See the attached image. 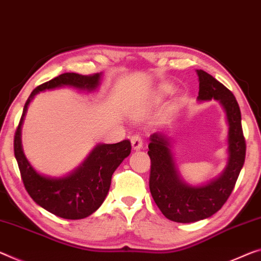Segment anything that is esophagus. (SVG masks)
I'll return each instance as SVG.
<instances>
[{"mask_svg": "<svg viewBox=\"0 0 261 261\" xmlns=\"http://www.w3.org/2000/svg\"><path fill=\"white\" fill-rule=\"evenodd\" d=\"M131 145L134 150H140L143 147V138L139 134L131 136Z\"/></svg>", "mask_w": 261, "mask_h": 261, "instance_id": "1", "label": "esophagus"}]
</instances>
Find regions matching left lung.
<instances>
[{
    "mask_svg": "<svg viewBox=\"0 0 261 261\" xmlns=\"http://www.w3.org/2000/svg\"><path fill=\"white\" fill-rule=\"evenodd\" d=\"M196 72L200 81L198 100L215 98L225 109L229 123V164L224 173L213 182L192 187L177 175L168 139L160 134L151 136L147 152L151 159L148 180L151 195L165 217L177 223L204 220L217 213L232 193L246 154L241 109L234 95L210 74L202 69Z\"/></svg>",
    "mask_w": 261,
    "mask_h": 261,
    "instance_id": "left-lung-1",
    "label": "left lung"
}]
</instances>
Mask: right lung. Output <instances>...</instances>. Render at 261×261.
Segmentation results:
<instances>
[{
    "label": "right lung",
    "mask_w": 261,
    "mask_h": 261,
    "mask_svg": "<svg viewBox=\"0 0 261 261\" xmlns=\"http://www.w3.org/2000/svg\"><path fill=\"white\" fill-rule=\"evenodd\" d=\"M100 74L82 75L64 73L52 80L39 85L32 90L24 106L22 117L14 136V152L17 160L20 177L29 195L37 204L56 216L66 220H81L100 208L109 192L111 176L124 158L131 152L130 140L116 144H101L95 147L88 158L71 175L51 179L37 173L24 155L20 145V125L29 103L37 93L61 86H73L80 89H95Z\"/></svg>",
    "instance_id": "obj_1"
}]
</instances>
